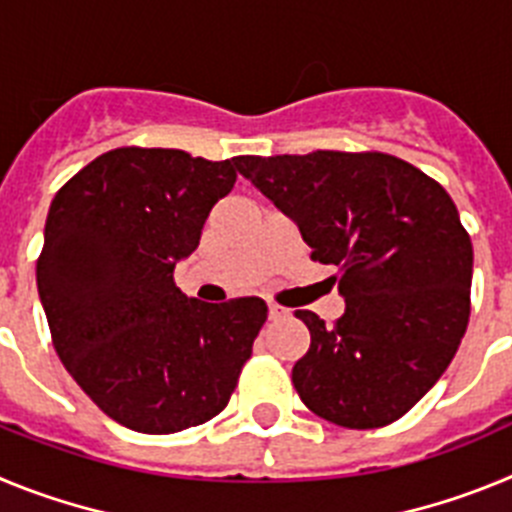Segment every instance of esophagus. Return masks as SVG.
<instances>
[{
  "label": "esophagus",
  "mask_w": 512,
  "mask_h": 512,
  "mask_svg": "<svg viewBox=\"0 0 512 512\" xmlns=\"http://www.w3.org/2000/svg\"><path fill=\"white\" fill-rule=\"evenodd\" d=\"M269 318L271 320H284V318H289V310H287V307H282V305H269Z\"/></svg>",
  "instance_id": "34e87169"
}]
</instances>
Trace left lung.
Listing matches in <instances>:
<instances>
[{"instance_id":"1","label":"left lung","mask_w":512,"mask_h":512,"mask_svg":"<svg viewBox=\"0 0 512 512\" xmlns=\"http://www.w3.org/2000/svg\"><path fill=\"white\" fill-rule=\"evenodd\" d=\"M253 187L297 223L310 259L333 264L346 312L295 315L310 348L292 382L315 415L382 428L438 382L467 333L472 238L449 192L379 151L235 156Z\"/></svg>"}]
</instances>
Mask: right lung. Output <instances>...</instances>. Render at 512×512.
<instances>
[{
	"mask_svg": "<svg viewBox=\"0 0 512 512\" xmlns=\"http://www.w3.org/2000/svg\"><path fill=\"white\" fill-rule=\"evenodd\" d=\"M235 158L125 146L56 192L38 292L58 359L120 425L176 433L223 413L266 323L261 297L189 300L176 261L230 194Z\"/></svg>",
	"mask_w": 512,
	"mask_h": 512,
	"instance_id": "add662e5",
	"label": "right lung"
}]
</instances>
